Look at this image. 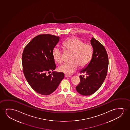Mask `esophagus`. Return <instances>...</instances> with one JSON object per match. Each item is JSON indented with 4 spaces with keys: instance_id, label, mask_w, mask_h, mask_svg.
<instances>
[{
    "instance_id": "34e87169",
    "label": "esophagus",
    "mask_w": 130,
    "mask_h": 130,
    "mask_svg": "<svg viewBox=\"0 0 130 130\" xmlns=\"http://www.w3.org/2000/svg\"><path fill=\"white\" fill-rule=\"evenodd\" d=\"M65 77L66 78H68V77H70V76L69 75H65Z\"/></svg>"
}]
</instances>
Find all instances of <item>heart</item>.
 Returning a JSON list of instances; mask_svg holds the SVG:
<instances>
[{
    "mask_svg": "<svg viewBox=\"0 0 130 130\" xmlns=\"http://www.w3.org/2000/svg\"><path fill=\"white\" fill-rule=\"evenodd\" d=\"M63 48L72 53L69 63H65L59 66V71L67 75H71L80 67L87 66L90 62L93 55L92 46L89 43H84L78 38H71L62 43ZM53 56L56 62H62V53L59 48L56 47L53 51Z\"/></svg>",
    "mask_w": 130,
    "mask_h": 130,
    "instance_id": "b5f03b06",
    "label": "heart"
}]
</instances>
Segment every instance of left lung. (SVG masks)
<instances>
[{
  "label": "left lung",
  "instance_id": "left-lung-1",
  "mask_svg": "<svg viewBox=\"0 0 130 130\" xmlns=\"http://www.w3.org/2000/svg\"><path fill=\"white\" fill-rule=\"evenodd\" d=\"M93 48L90 62L80 73L87 76L80 75V81L76 90L83 95L94 94L103 84L107 76L108 67V57L105 47L98 40L93 37L91 40Z\"/></svg>",
  "mask_w": 130,
  "mask_h": 130
}]
</instances>
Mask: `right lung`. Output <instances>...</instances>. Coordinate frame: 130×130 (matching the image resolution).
<instances>
[{"label":"right lung","instance_id":"obj_1","mask_svg":"<svg viewBox=\"0 0 130 130\" xmlns=\"http://www.w3.org/2000/svg\"><path fill=\"white\" fill-rule=\"evenodd\" d=\"M59 37L42 34L34 38L25 46L22 55L23 74L29 84L40 94L53 92L63 79L64 73L54 71L56 65L53 56ZM53 71L52 74L47 73Z\"/></svg>","mask_w":130,"mask_h":130}]
</instances>
